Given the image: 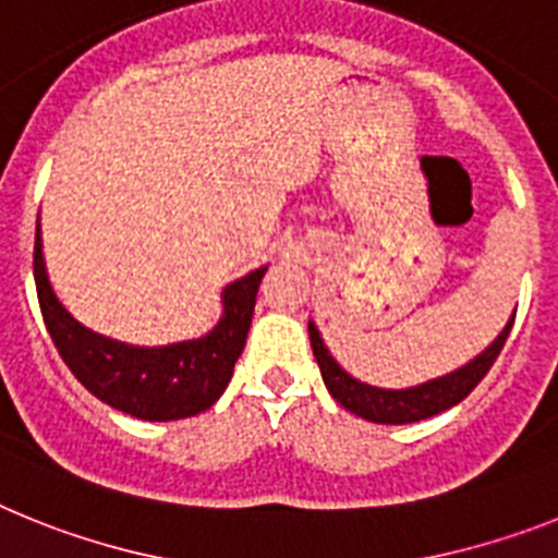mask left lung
<instances>
[{"mask_svg":"<svg viewBox=\"0 0 558 558\" xmlns=\"http://www.w3.org/2000/svg\"><path fill=\"white\" fill-rule=\"evenodd\" d=\"M511 326L513 317L508 319L506 328L497 333V339H494L486 351L477 353L466 365H460L458 371L444 373L438 379L421 381V385L401 387V390L367 385V381H360L356 376H351L331 356V351H328L323 337H319V328L314 326V319H308V337H312L314 360H317L328 393L345 407V410H351L360 418L373 421V424H415V421L433 418V415L444 413L449 407L460 404V401L472 393L474 387L481 385L483 376L492 371V365L500 356L508 333H511Z\"/></svg>","mask_w":558,"mask_h":558,"instance_id":"1","label":"left lung"}]
</instances>
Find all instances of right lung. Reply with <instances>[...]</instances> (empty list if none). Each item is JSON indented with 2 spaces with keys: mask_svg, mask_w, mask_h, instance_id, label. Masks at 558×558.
Instances as JSON below:
<instances>
[{
  "mask_svg": "<svg viewBox=\"0 0 558 558\" xmlns=\"http://www.w3.org/2000/svg\"><path fill=\"white\" fill-rule=\"evenodd\" d=\"M266 269L269 266L252 269L225 286L219 323L202 337L168 345H132L92 331L66 312L47 275L41 225L36 227L33 250L38 306L61 360L92 396L140 421L187 418L221 399L244 351Z\"/></svg>",
  "mask_w": 558,
  "mask_h": 558,
  "instance_id": "right-lung-1",
  "label": "right lung"
}]
</instances>
